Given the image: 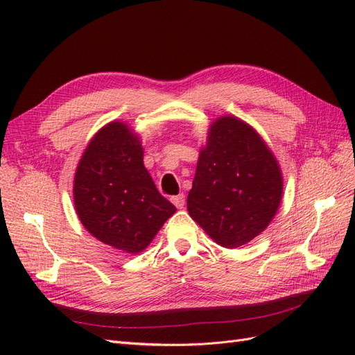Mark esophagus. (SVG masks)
Returning <instances> with one entry per match:
<instances>
[{"label": "esophagus", "instance_id": "obj_1", "mask_svg": "<svg viewBox=\"0 0 355 355\" xmlns=\"http://www.w3.org/2000/svg\"><path fill=\"white\" fill-rule=\"evenodd\" d=\"M171 202H173L178 209H184V206H185V196L184 194H179V196L171 197Z\"/></svg>", "mask_w": 355, "mask_h": 355}]
</instances>
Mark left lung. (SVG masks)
<instances>
[{
  "instance_id": "left-lung-1",
  "label": "left lung",
  "mask_w": 355,
  "mask_h": 355,
  "mask_svg": "<svg viewBox=\"0 0 355 355\" xmlns=\"http://www.w3.org/2000/svg\"><path fill=\"white\" fill-rule=\"evenodd\" d=\"M282 194L280 167L259 135L234 116L214 121L188 194L189 216L234 249L268 227Z\"/></svg>"
}]
</instances>
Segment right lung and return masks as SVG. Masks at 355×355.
Masks as SVG:
<instances>
[{"instance_id": "right-lung-1", "label": "right lung", "mask_w": 355, "mask_h": 355, "mask_svg": "<svg viewBox=\"0 0 355 355\" xmlns=\"http://www.w3.org/2000/svg\"><path fill=\"white\" fill-rule=\"evenodd\" d=\"M73 202L93 237L127 253L142 252L176 211L145 168L139 137L118 121L105 125L83 154Z\"/></svg>"}]
</instances>
